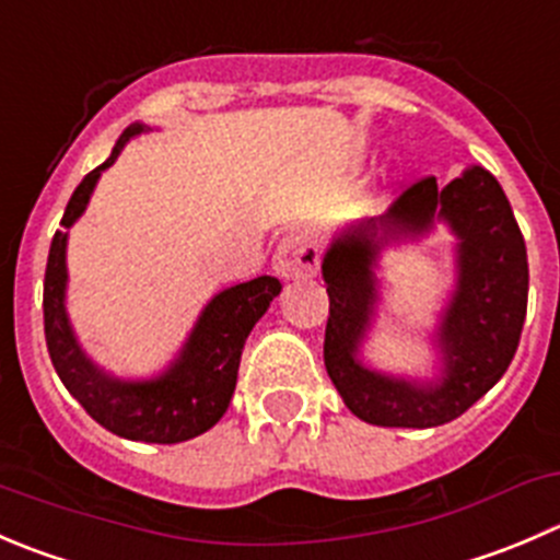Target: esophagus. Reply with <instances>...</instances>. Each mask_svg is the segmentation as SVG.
Listing matches in <instances>:
<instances>
[{
  "label": "esophagus",
  "instance_id": "obj_1",
  "mask_svg": "<svg viewBox=\"0 0 560 560\" xmlns=\"http://www.w3.org/2000/svg\"><path fill=\"white\" fill-rule=\"evenodd\" d=\"M319 268V252L314 241L303 232H290L281 237L273 254V270L281 279H306L314 276Z\"/></svg>",
  "mask_w": 560,
  "mask_h": 560
}]
</instances>
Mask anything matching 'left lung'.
Masks as SVG:
<instances>
[{"label":"left lung","mask_w":560,"mask_h":560,"mask_svg":"<svg viewBox=\"0 0 560 560\" xmlns=\"http://www.w3.org/2000/svg\"><path fill=\"white\" fill-rule=\"evenodd\" d=\"M435 220L458 237V287L436 331L442 380L416 384L377 373L357 355L378 300V252L429 234ZM323 279L330 298L325 369L352 416L366 424H448L503 377L517 352L528 308V254L501 183L481 166L443 188L435 177H424L388 213L347 226L325 252Z\"/></svg>","instance_id":"8db88e82"}]
</instances>
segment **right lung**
Listing matches in <instances>:
<instances>
[{
	"label": "right lung",
	"mask_w": 560,
	"mask_h": 560,
	"mask_svg": "<svg viewBox=\"0 0 560 560\" xmlns=\"http://www.w3.org/2000/svg\"><path fill=\"white\" fill-rule=\"evenodd\" d=\"M142 130H148L142 122L125 128L112 155L97 170H92L70 197L62 215V232L54 235L51 248H48L46 281H43V323H46L48 355L59 380L97 424L125 441L183 443L208 432L226 412L235 394L243 345L257 319L268 312L270 301L281 292V284L273 276H257L230 290H221L202 308L180 355L159 377L119 380L86 358L65 312L68 230L86 210L101 172L117 161L130 136Z\"/></svg>",
	"instance_id": "right-lung-1"
}]
</instances>
